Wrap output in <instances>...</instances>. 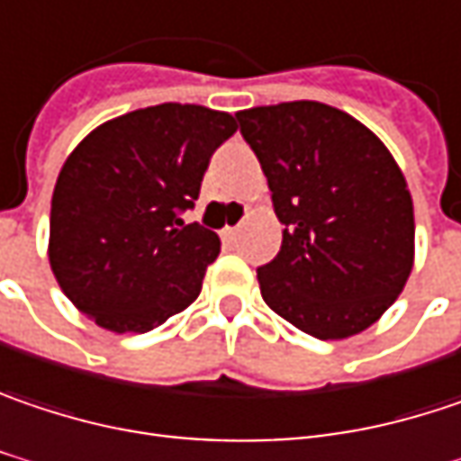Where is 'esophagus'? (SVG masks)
<instances>
[{"mask_svg": "<svg viewBox=\"0 0 461 461\" xmlns=\"http://www.w3.org/2000/svg\"><path fill=\"white\" fill-rule=\"evenodd\" d=\"M237 234H240L237 227H224V230H221V240H224V242H234V240H237Z\"/></svg>", "mask_w": 461, "mask_h": 461, "instance_id": "34e87169", "label": "esophagus"}]
</instances>
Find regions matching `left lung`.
I'll return each instance as SVG.
<instances>
[{"label": "left lung", "instance_id": "1", "mask_svg": "<svg viewBox=\"0 0 461 461\" xmlns=\"http://www.w3.org/2000/svg\"><path fill=\"white\" fill-rule=\"evenodd\" d=\"M285 224L258 268L266 305L315 339H347L389 311L415 256L412 198L386 146L347 112L289 101L234 114Z\"/></svg>", "mask_w": 461, "mask_h": 461}]
</instances>
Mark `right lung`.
Segmentation results:
<instances>
[{
    "instance_id": "obj_1",
    "label": "right lung",
    "mask_w": 461,
    "mask_h": 461,
    "mask_svg": "<svg viewBox=\"0 0 461 461\" xmlns=\"http://www.w3.org/2000/svg\"><path fill=\"white\" fill-rule=\"evenodd\" d=\"M234 130L227 112L158 104L104 122L69 153L51 195L49 260L77 311L146 334L201 294L221 242L182 213Z\"/></svg>"
}]
</instances>
